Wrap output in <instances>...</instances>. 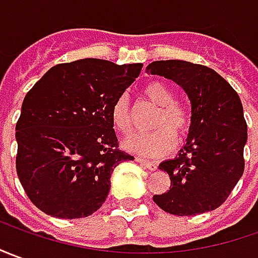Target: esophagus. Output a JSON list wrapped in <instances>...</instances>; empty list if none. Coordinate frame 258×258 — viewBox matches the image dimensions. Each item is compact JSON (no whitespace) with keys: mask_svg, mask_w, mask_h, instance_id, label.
Instances as JSON below:
<instances>
[{"mask_svg":"<svg viewBox=\"0 0 258 258\" xmlns=\"http://www.w3.org/2000/svg\"><path fill=\"white\" fill-rule=\"evenodd\" d=\"M136 161H138L139 164H142V166H145L146 168H149L150 171H154V170L157 168V163H154V161H149V160L140 159V157H138V159H136Z\"/></svg>","mask_w":258,"mask_h":258,"instance_id":"1","label":"esophagus"}]
</instances>
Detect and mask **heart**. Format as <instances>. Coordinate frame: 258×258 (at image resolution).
Listing matches in <instances>:
<instances>
[{"label": "heart", "mask_w": 258, "mask_h": 258, "mask_svg": "<svg viewBox=\"0 0 258 258\" xmlns=\"http://www.w3.org/2000/svg\"><path fill=\"white\" fill-rule=\"evenodd\" d=\"M143 95L152 104L157 105L152 126V132L133 133L125 140L123 146L129 152L161 157L173 150L176 138H182L191 126V112L185 105L174 101L175 94L161 81H150L143 87ZM111 122L113 127L122 135H127L132 129L131 106L126 94L119 95L112 104Z\"/></svg>", "instance_id": "heart-1"}]
</instances>
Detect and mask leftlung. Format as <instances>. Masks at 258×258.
Instances as JSON below:
<instances>
[{"label":"left lung","instance_id":"1","mask_svg":"<svg viewBox=\"0 0 258 258\" xmlns=\"http://www.w3.org/2000/svg\"><path fill=\"white\" fill-rule=\"evenodd\" d=\"M146 72L181 85L191 102L192 119L178 156L159 166L170 175L171 185L153 201L177 216L214 211L227 200L244 171L247 123L240 98L207 66L160 60L147 66Z\"/></svg>","mask_w":258,"mask_h":258}]
</instances>
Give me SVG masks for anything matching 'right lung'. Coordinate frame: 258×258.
Instances as JSON below:
<instances>
[{"instance_id":"right-lung-1","label":"right lung","mask_w":258,"mask_h":258,"mask_svg":"<svg viewBox=\"0 0 258 258\" xmlns=\"http://www.w3.org/2000/svg\"><path fill=\"white\" fill-rule=\"evenodd\" d=\"M142 67L101 58L61 63L26 94L15 127L17 173L42 212L80 219L102 207L113 168L133 160L118 147L112 104Z\"/></svg>"}]
</instances>
